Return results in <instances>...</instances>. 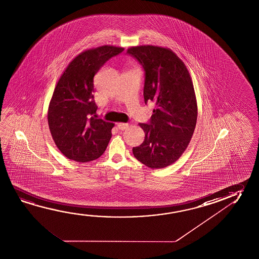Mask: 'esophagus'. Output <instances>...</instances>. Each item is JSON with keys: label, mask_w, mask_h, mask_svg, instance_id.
Instances as JSON below:
<instances>
[{"label": "esophagus", "mask_w": 259, "mask_h": 259, "mask_svg": "<svg viewBox=\"0 0 259 259\" xmlns=\"http://www.w3.org/2000/svg\"><path fill=\"white\" fill-rule=\"evenodd\" d=\"M129 124L125 123H117V127L119 128V130H125L126 128H128Z\"/></svg>", "instance_id": "obj_1"}]
</instances>
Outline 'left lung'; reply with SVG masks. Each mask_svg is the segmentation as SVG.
Listing matches in <instances>:
<instances>
[{
  "instance_id": "left-lung-1",
  "label": "left lung",
  "mask_w": 259,
  "mask_h": 259,
  "mask_svg": "<svg viewBox=\"0 0 259 259\" xmlns=\"http://www.w3.org/2000/svg\"><path fill=\"white\" fill-rule=\"evenodd\" d=\"M145 71L144 102L154 104L149 123H139L143 144L133 148L138 161L161 169L178 160L195 130L198 106L191 75L170 49L153 45L128 49Z\"/></svg>"
}]
</instances>
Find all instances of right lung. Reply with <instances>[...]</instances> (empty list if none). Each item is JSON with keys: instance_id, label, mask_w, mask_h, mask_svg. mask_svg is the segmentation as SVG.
<instances>
[{"instance_id": "obj_1", "label": "right lung", "mask_w": 259, "mask_h": 259, "mask_svg": "<svg viewBox=\"0 0 259 259\" xmlns=\"http://www.w3.org/2000/svg\"><path fill=\"white\" fill-rule=\"evenodd\" d=\"M123 50L104 45L81 52L69 62L56 85L48 123L57 147L69 160L88 162L106 151L115 124L96 116L94 76Z\"/></svg>"}]
</instances>
